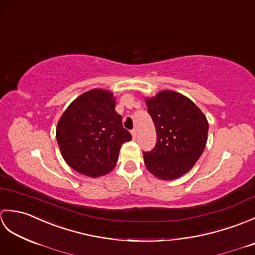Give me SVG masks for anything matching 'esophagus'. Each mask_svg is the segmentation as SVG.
<instances>
[{"label": "esophagus", "mask_w": 255, "mask_h": 255, "mask_svg": "<svg viewBox=\"0 0 255 255\" xmlns=\"http://www.w3.org/2000/svg\"><path fill=\"white\" fill-rule=\"evenodd\" d=\"M131 134H132L133 138H136V136H137V129H136V128L132 129V130H131Z\"/></svg>", "instance_id": "obj_1"}]
</instances>
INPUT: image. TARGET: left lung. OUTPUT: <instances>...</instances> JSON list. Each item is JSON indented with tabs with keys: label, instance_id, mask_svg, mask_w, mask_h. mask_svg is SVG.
Listing matches in <instances>:
<instances>
[{
	"label": "left lung",
	"instance_id": "8db88e82",
	"mask_svg": "<svg viewBox=\"0 0 255 255\" xmlns=\"http://www.w3.org/2000/svg\"><path fill=\"white\" fill-rule=\"evenodd\" d=\"M156 131V142L143 152L144 164L161 180H174L192 169L207 142L208 122L194 103L174 91L145 99Z\"/></svg>",
	"mask_w": 255,
	"mask_h": 255
}]
</instances>
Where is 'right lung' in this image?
I'll return each mask as SVG.
<instances>
[{"label":"right lung","mask_w":255,"mask_h":255,"mask_svg":"<svg viewBox=\"0 0 255 255\" xmlns=\"http://www.w3.org/2000/svg\"><path fill=\"white\" fill-rule=\"evenodd\" d=\"M110 91L94 89L77 97L58 122L56 138L64 161L91 177L110 173L131 134L123 127Z\"/></svg>","instance_id":"right-lung-1"}]
</instances>
